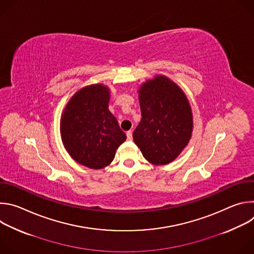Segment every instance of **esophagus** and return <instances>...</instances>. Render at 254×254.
Here are the masks:
<instances>
[{
	"label": "esophagus",
	"mask_w": 254,
	"mask_h": 254,
	"mask_svg": "<svg viewBox=\"0 0 254 254\" xmlns=\"http://www.w3.org/2000/svg\"><path fill=\"white\" fill-rule=\"evenodd\" d=\"M127 139H131V138H132V132H131V130L127 131Z\"/></svg>",
	"instance_id": "1"
}]
</instances>
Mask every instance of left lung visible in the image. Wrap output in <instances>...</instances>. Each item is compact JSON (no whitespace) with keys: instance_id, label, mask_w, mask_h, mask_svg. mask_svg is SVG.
<instances>
[{"instance_id":"obj_1","label":"left lung","mask_w":254,"mask_h":254,"mask_svg":"<svg viewBox=\"0 0 254 254\" xmlns=\"http://www.w3.org/2000/svg\"><path fill=\"white\" fill-rule=\"evenodd\" d=\"M141 120L132 137L143 158L154 165L173 162L188 144L193 115L183 90L164 75L138 89Z\"/></svg>"}]
</instances>
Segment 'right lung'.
Masks as SVG:
<instances>
[{"instance_id":"obj_1","label":"right lung","mask_w":254,"mask_h":254,"mask_svg":"<svg viewBox=\"0 0 254 254\" xmlns=\"http://www.w3.org/2000/svg\"><path fill=\"white\" fill-rule=\"evenodd\" d=\"M110 96V89L102 84L85 86L70 98L61 117L60 132L66 151L90 169L110 165L127 139L108 110Z\"/></svg>"}]
</instances>
